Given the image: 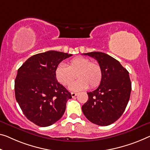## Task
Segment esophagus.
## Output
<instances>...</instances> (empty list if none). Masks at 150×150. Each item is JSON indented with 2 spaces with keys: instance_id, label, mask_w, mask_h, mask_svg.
<instances>
[{
  "instance_id": "esophagus-1",
  "label": "esophagus",
  "mask_w": 150,
  "mask_h": 150,
  "mask_svg": "<svg viewBox=\"0 0 150 150\" xmlns=\"http://www.w3.org/2000/svg\"><path fill=\"white\" fill-rule=\"evenodd\" d=\"M77 95V93H75V92H71V96H72V97L73 98H74V97H75Z\"/></svg>"
}]
</instances>
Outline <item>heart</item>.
I'll list each match as a JSON object with an SVG mask.
<instances>
[{"label":"heart","instance_id":"b5f03b06","mask_svg":"<svg viewBox=\"0 0 150 150\" xmlns=\"http://www.w3.org/2000/svg\"><path fill=\"white\" fill-rule=\"evenodd\" d=\"M76 75L79 79L73 82L69 88L73 91H80L87 89L88 86L94 88L99 86L103 78V70L98 62L81 57L71 60L68 67L60 63L55 69L57 80L64 86H69Z\"/></svg>","mask_w":150,"mask_h":150}]
</instances>
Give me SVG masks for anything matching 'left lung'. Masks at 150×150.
Instances as JSON below:
<instances>
[{
  "mask_svg": "<svg viewBox=\"0 0 150 150\" xmlns=\"http://www.w3.org/2000/svg\"><path fill=\"white\" fill-rule=\"evenodd\" d=\"M96 59L103 70L101 83L88 92V100L82 106L86 117L93 124L107 126L119 118L130 98L131 82L129 72L117 60L100 52L85 53Z\"/></svg>",
  "mask_w": 150,
  "mask_h": 150,
  "instance_id": "8db88e82",
  "label": "left lung"
}]
</instances>
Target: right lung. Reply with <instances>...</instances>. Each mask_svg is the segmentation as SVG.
Returning a JSON list of instances; mask_svg holds the SVG:
<instances>
[{"label": "right lung", "mask_w": 150, "mask_h": 150, "mask_svg": "<svg viewBox=\"0 0 150 150\" xmlns=\"http://www.w3.org/2000/svg\"><path fill=\"white\" fill-rule=\"evenodd\" d=\"M72 56L50 50L31 57L17 71L15 98L28 120L40 127L52 125L61 118L72 96L55 77L60 62Z\"/></svg>", "instance_id": "right-lung-1"}]
</instances>
